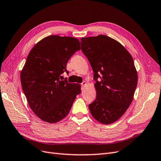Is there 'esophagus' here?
<instances>
[{"label": "esophagus", "mask_w": 161, "mask_h": 161, "mask_svg": "<svg viewBox=\"0 0 161 161\" xmlns=\"http://www.w3.org/2000/svg\"><path fill=\"white\" fill-rule=\"evenodd\" d=\"M87 84V83H86V81H83L81 84V87H84V86H85Z\"/></svg>", "instance_id": "1"}]
</instances>
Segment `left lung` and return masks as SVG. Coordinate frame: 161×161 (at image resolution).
Here are the masks:
<instances>
[{
	"label": "left lung",
	"instance_id": "8db88e82",
	"mask_svg": "<svg viewBox=\"0 0 161 161\" xmlns=\"http://www.w3.org/2000/svg\"><path fill=\"white\" fill-rule=\"evenodd\" d=\"M81 51L93 71L96 98L89 105L102 124L117 121L131 103L138 75L131 55L122 44L105 35L81 38Z\"/></svg>",
	"mask_w": 161,
	"mask_h": 161
}]
</instances>
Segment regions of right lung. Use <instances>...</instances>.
<instances>
[{"label":"right lung","instance_id":"obj_1","mask_svg":"<svg viewBox=\"0 0 161 161\" xmlns=\"http://www.w3.org/2000/svg\"><path fill=\"white\" fill-rule=\"evenodd\" d=\"M81 50L78 39L52 35L39 41L21 71L22 90L30 108L44 121L54 123L68 115L81 86L61 80L66 65Z\"/></svg>","mask_w":161,"mask_h":161}]
</instances>
